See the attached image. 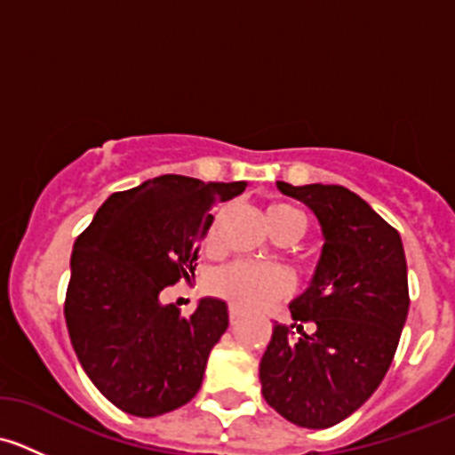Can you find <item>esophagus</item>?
<instances>
[{
    "mask_svg": "<svg viewBox=\"0 0 455 455\" xmlns=\"http://www.w3.org/2000/svg\"><path fill=\"white\" fill-rule=\"evenodd\" d=\"M242 319V313L237 308H231L228 310V321H231V323H237V321Z\"/></svg>",
    "mask_w": 455,
    "mask_h": 455,
    "instance_id": "obj_1",
    "label": "esophagus"
}]
</instances>
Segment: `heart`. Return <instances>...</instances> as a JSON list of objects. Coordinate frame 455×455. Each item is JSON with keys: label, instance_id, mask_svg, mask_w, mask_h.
Masks as SVG:
<instances>
[{"label": "heart", "instance_id": "obj_1", "mask_svg": "<svg viewBox=\"0 0 455 455\" xmlns=\"http://www.w3.org/2000/svg\"><path fill=\"white\" fill-rule=\"evenodd\" d=\"M266 224L277 237H301L306 231V215L291 204L266 206ZM206 246H215L220 240V215H215L206 227ZM292 279L279 266L251 264V261H231L209 277V291L222 297L240 310H257L291 292Z\"/></svg>", "mask_w": 455, "mask_h": 455}]
</instances>
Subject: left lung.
Masks as SVG:
<instances>
[{
    "mask_svg": "<svg viewBox=\"0 0 455 455\" xmlns=\"http://www.w3.org/2000/svg\"><path fill=\"white\" fill-rule=\"evenodd\" d=\"M277 189L313 209L325 244L313 283L291 304L295 325L273 328L261 394L291 423L325 429L359 410L392 365L410 310L405 251L396 228L346 187Z\"/></svg>",
    "mask_w": 455,
    "mask_h": 455,
    "instance_id": "8db88e82",
    "label": "left lung"
}]
</instances>
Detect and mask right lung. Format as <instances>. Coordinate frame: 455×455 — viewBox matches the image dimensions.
<instances>
[{"label": "right lung", "instance_id": "obj_1", "mask_svg": "<svg viewBox=\"0 0 455 455\" xmlns=\"http://www.w3.org/2000/svg\"><path fill=\"white\" fill-rule=\"evenodd\" d=\"M244 187L167 173L109 196L76 237L63 315L79 363L118 410L151 419L198 394L227 304L202 299L182 316L160 292L189 279L211 209Z\"/></svg>", "mask_w": 455, "mask_h": 455}]
</instances>
